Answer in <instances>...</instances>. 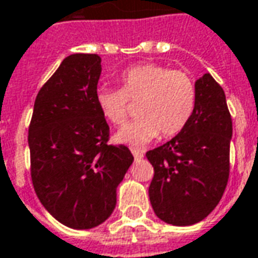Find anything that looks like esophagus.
Here are the masks:
<instances>
[{"mask_svg":"<svg viewBox=\"0 0 258 258\" xmlns=\"http://www.w3.org/2000/svg\"><path fill=\"white\" fill-rule=\"evenodd\" d=\"M132 154H133V157H135V160H142L143 157H145L143 152H140V150H136V149H132Z\"/></svg>","mask_w":258,"mask_h":258,"instance_id":"esophagus-1","label":"esophagus"}]
</instances>
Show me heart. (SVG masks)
<instances>
[{
	"label": "heart",
	"instance_id": "b5f03b06",
	"mask_svg": "<svg viewBox=\"0 0 258 258\" xmlns=\"http://www.w3.org/2000/svg\"><path fill=\"white\" fill-rule=\"evenodd\" d=\"M120 90L101 87L95 94L102 116L112 125H122L138 102L139 118L126 123L115 135V142L133 147L145 146L161 135L180 133L192 116L197 91L184 72L160 64H140L119 78Z\"/></svg>",
	"mask_w": 258,
	"mask_h": 258
}]
</instances>
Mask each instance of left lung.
<instances>
[{"label": "left lung", "instance_id": "8db88e82", "mask_svg": "<svg viewBox=\"0 0 258 258\" xmlns=\"http://www.w3.org/2000/svg\"><path fill=\"white\" fill-rule=\"evenodd\" d=\"M195 91L185 127L146 154L154 168L149 186L153 211L174 226L205 219L219 204L229 178L233 129L225 92L209 73L195 81Z\"/></svg>", "mask_w": 258, "mask_h": 258}]
</instances>
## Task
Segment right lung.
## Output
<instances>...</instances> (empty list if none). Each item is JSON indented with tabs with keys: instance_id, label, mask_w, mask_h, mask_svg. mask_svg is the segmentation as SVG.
<instances>
[{
	"instance_id": "1",
	"label": "right lung",
	"mask_w": 258,
	"mask_h": 258,
	"mask_svg": "<svg viewBox=\"0 0 258 258\" xmlns=\"http://www.w3.org/2000/svg\"><path fill=\"white\" fill-rule=\"evenodd\" d=\"M98 54H72L37 94L29 150L33 188L64 226L92 229L116 207V188L132 166L126 146L106 145L109 126L97 105Z\"/></svg>"
}]
</instances>
